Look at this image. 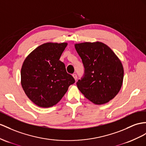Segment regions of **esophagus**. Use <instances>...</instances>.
Wrapping results in <instances>:
<instances>
[{
	"instance_id": "34e87169",
	"label": "esophagus",
	"mask_w": 146,
	"mask_h": 146,
	"mask_svg": "<svg viewBox=\"0 0 146 146\" xmlns=\"http://www.w3.org/2000/svg\"><path fill=\"white\" fill-rule=\"evenodd\" d=\"M72 76H73V78H74V80H77V75H76V74L74 73V74H72Z\"/></svg>"
}]
</instances>
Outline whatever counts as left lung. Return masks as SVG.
Returning <instances> with one entry per match:
<instances>
[{"label": "left lung", "instance_id": "1", "mask_svg": "<svg viewBox=\"0 0 146 146\" xmlns=\"http://www.w3.org/2000/svg\"><path fill=\"white\" fill-rule=\"evenodd\" d=\"M84 67L78 88L90 101L100 105L109 102L121 89L124 70L117 56L102 42L76 44Z\"/></svg>", "mask_w": 146, "mask_h": 146}]
</instances>
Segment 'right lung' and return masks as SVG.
<instances>
[{
    "label": "right lung",
    "mask_w": 146,
    "mask_h": 146,
    "mask_svg": "<svg viewBox=\"0 0 146 146\" xmlns=\"http://www.w3.org/2000/svg\"><path fill=\"white\" fill-rule=\"evenodd\" d=\"M66 46L67 43L44 44L25 60L21 70V86L37 106L47 108L57 104L75 82L59 60Z\"/></svg>",
    "instance_id": "add662e5"
}]
</instances>
